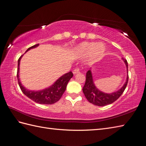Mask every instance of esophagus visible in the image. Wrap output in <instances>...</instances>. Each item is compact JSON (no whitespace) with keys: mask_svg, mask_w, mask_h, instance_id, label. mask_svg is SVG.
<instances>
[{"mask_svg":"<svg viewBox=\"0 0 146 146\" xmlns=\"http://www.w3.org/2000/svg\"><path fill=\"white\" fill-rule=\"evenodd\" d=\"M73 74H76V73H80V69H79V68H75L74 69V70H73Z\"/></svg>","mask_w":146,"mask_h":146,"instance_id":"obj_1","label":"esophagus"}]
</instances>
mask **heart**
<instances>
[{
	"instance_id": "1",
	"label": "heart",
	"mask_w": 146,
	"mask_h": 146,
	"mask_svg": "<svg viewBox=\"0 0 146 146\" xmlns=\"http://www.w3.org/2000/svg\"><path fill=\"white\" fill-rule=\"evenodd\" d=\"M78 52L83 55L91 53V57L95 59L100 56L105 51V46L102 43L83 42L77 47Z\"/></svg>"
}]
</instances>
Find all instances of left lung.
<instances>
[{
	"instance_id": "8db88e82",
	"label": "left lung",
	"mask_w": 146,
	"mask_h": 146,
	"mask_svg": "<svg viewBox=\"0 0 146 146\" xmlns=\"http://www.w3.org/2000/svg\"><path fill=\"white\" fill-rule=\"evenodd\" d=\"M123 60L126 64L127 68V72L128 73V64L127 60L123 58ZM128 74L127 76L126 81L123 87L116 92L112 93H105L98 90L96 86L94 85L92 72H91V68L86 73V82L83 88V92L87 100L90 103H92L96 106H104L108 104H110L114 103L119 98L122 94L123 93L124 90L128 82Z\"/></svg>"
}]
</instances>
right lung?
Listing matches in <instances>:
<instances>
[{"label":"right lung","mask_w":146,"mask_h":146,"mask_svg":"<svg viewBox=\"0 0 146 146\" xmlns=\"http://www.w3.org/2000/svg\"><path fill=\"white\" fill-rule=\"evenodd\" d=\"M38 45L39 44H36V45L30 47V48L27 50L26 52H28L30 49L36 48ZM23 55L20 56L18 60V68L17 74L19 86L23 93L25 96L29 98L30 100H32L33 101H35V102L39 104H52L57 102L60 99L61 97L62 96L63 94L65 91L68 81L73 77V74L72 72H70L68 73L64 74L63 76L60 77L52 86L47 88L40 91L29 90L22 85L19 78L20 62Z\"/></svg>","instance_id":"right-lung-1"}]
</instances>
